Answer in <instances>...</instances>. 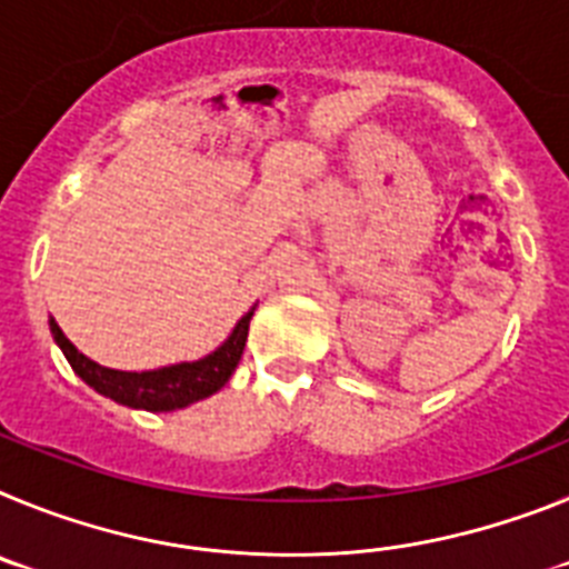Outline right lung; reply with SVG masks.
Listing matches in <instances>:
<instances>
[{
	"mask_svg": "<svg viewBox=\"0 0 569 569\" xmlns=\"http://www.w3.org/2000/svg\"><path fill=\"white\" fill-rule=\"evenodd\" d=\"M253 310L256 308H250L248 313L241 316L233 333L224 339V345L216 347L213 353H208L204 359L159 367V370H142V373L110 370V367L90 361L88 356L79 353L77 347L70 345V339L53 319H50V333H53V341L62 347L64 359L73 367V373L84 385L93 387L97 393L108 396V399L119 401L124 407H136V410L168 413V410H179V407H188L199 399H208V396H213L216 390H222L228 385L241 353H244Z\"/></svg>",
	"mask_w": 569,
	"mask_h": 569,
	"instance_id": "1",
	"label": "right lung"
}]
</instances>
